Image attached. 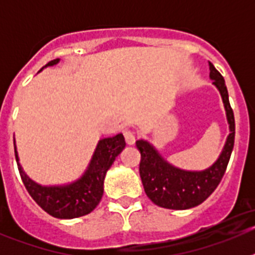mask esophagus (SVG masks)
<instances>
[{
    "label": "esophagus",
    "mask_w": 255,
    "mask_h": 255,
    "mask_svg": "<svg viewBox=\"0 0 255 255\" xmlns=\"http://www.w3.org/2000/svg\"><path fill=\"white\" fill-rule=\"evenodd\" d=\"M124 136H125V139H126V143L134 144L135 139H136V132L132 131V130L126 129V130H124Z\"/></svg>",
    "instance_id": "esophagus-1"
}]
</instances>
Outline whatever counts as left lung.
<instances>
[{
  "mask_svg": "<svg viewBox=\"0 0 255 255\" xmlns=\"http://www.w3.org/2000/svg\"><path fill=\"white\" fill-rule=\"evenodd\" d=\"M209 64L211 78L213 84L218 88L230 124V135L220 158L213 166L200 172H189L173 167L161 158V155L149 143L144 140L136 141L140 150V172L145 194L153 203L168 209H189L199 206L216 190L226 172L230 157L233 153L235 141V117L229 101V93L224 76Z\"/></svg>",
  "mask_w": 255,
  "mask_h": 255,
  "instance_id": "left-lung-1",
  "label": "left lung"
}]
</instances>
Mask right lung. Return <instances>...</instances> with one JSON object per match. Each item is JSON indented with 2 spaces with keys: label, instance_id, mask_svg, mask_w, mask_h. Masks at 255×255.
Masks as SVG:
<instances>
[{
  "label": "right lung",
  "instance_id": "right-lung-1",
  "mask_svg": "<svg viewBox=\"0 0 255 255\" xmlns=\"http://www.w3.org/2000/svg\"><path fill=\"white\" fill-rule=\"evenodd\" d=\"M57 62L58 58H56L49 61L46 66H51ZM125 145V138L123 134L102 139L97 145L89 168L84 173V176L67 186L43 188L37 185L28 179L22 171L17 158L16 148L15 158L25 189L40 208L56 218H76L91 213L100 204L103 195V180L106 172Z\"/></svg>",
  "mask_w": 255,
  "mask_h": 255
}]
</instances>
